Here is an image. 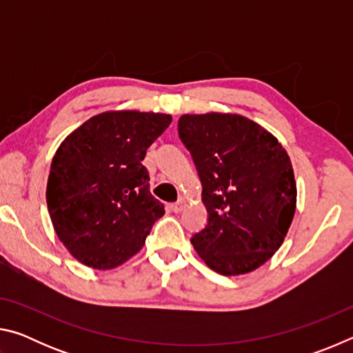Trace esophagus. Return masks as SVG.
Returning <instances> with one entry per match:
<instances>
[{
  "label": "esophagus",
  "instance_id": "esophagus-1",
  "mask_svg": "<svg viewBox=\"0 0 353 353\" xmlns=\"http://www.w3.org/2000/svg\"><path fill=\"white\" fill-rule=\"evenodd\" d=\"M185 207H187V201H185V199H179L177 202H174V204L171 205V210L174 212V213H181Z\"/></svg>",
  "mask_w": 353,
  "mask_h": 353
}]
</instances>
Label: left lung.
Segmentation results:
<instances>
[{
    "instance_id": "8db88e82",
    "label": "left lung",
    "mask_w": 353,
    "mask_h": 353,
    "mask_svg": "<svg viewBox=\"0 0 353 353\" xmlns=\"http://www.w3.org/2000/svg\"><path fill=\"white\" fill-rule=\"evenodd\" d=\"M179 137L202 183L208 223L191 243L210 270L240 276L282 246L296 212L294 171L285 148L236 113L179 118Z\"/></svg>"
}]
</instances>
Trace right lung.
I'll return each instance as SVG.
<instances>
[{
	"label": "right lung",
	"instance_id": "obj_1",
	"mask_svg": "<svg viewBox=\"0 0 353 353\" xmlns=\"http://www.w3.org/2000/svg\"><path fill=\"white\" fill-rule=\"evenodd\" d=\"M171 119L166 113L104 112L57 148L46 185L48 212L59 240L82 265H123L165 214L141 162Z\"/></svg>",
	"mask_w": 353,
	"mask_h": 353
}]
</instances>
